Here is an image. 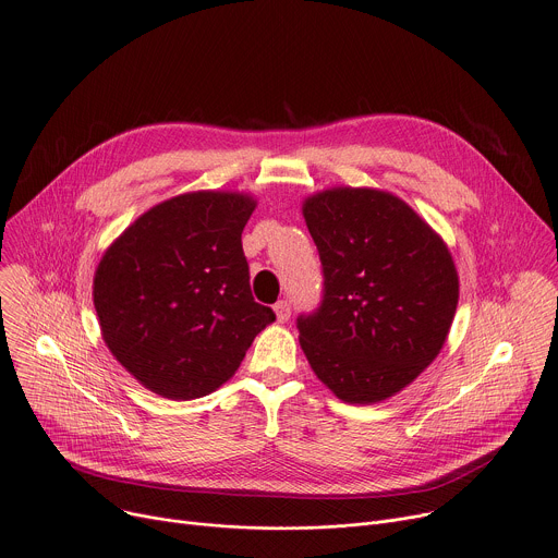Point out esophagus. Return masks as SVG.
Wrapping results in <instances>:
<instances>
[{
	"instance_id": "esophagus-1",
	"label": "esophagus",
	"mask_w": 558,
	"mask_h": 558,
	"mask_svg": "<svg viewBox=\"0 0 558 558\" xmlns=\"http://www.w3.org/2000/svg\"><path fill=\"white\" fill-rule=\"evenodd\" d=\"M274 312H276L278 323H287L289 316H291V305H289L287 300H280V302H276V305H274Z\"/></svg>"
}]
</instances>
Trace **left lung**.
I'll return each instance as SVG.
<instances>
[{
    "instance_id": "left-lung-1",
    "label": "left lung",
    "mask_w": 558,
    "mask_h": 558,
    "mask_svg": "<svg viewBox=\"0 0 558 558\" xmlns=\"http://www.w3.org/2000/svg\"><path fill=\"white\" fill-rule=\"evenodd\" d=\"M325 289L298 316L300 347L344 402H380L438 356L459 305V274L442 238L378 189L336 186L302 205Z\"/></svg>"
}]
</instances>
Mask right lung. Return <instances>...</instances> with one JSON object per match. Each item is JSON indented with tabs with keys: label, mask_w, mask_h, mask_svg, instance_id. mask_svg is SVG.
Returning <instances> with one entry per match:
<instances>
[{
	"label": "right lung",
	"mask_w": 558,
	"mask_h": 558,
	"mask_svg": "<svg viewBox=\"0 0 558 558\" xmlns=\"http://www.w3.org/2000/svg\"><path fill=\"white\" fill-rule=\"evenodd\" d=\"M256 199L193 191L142 214L99 260L93 302L118 363L171 400L216 391L269 323L251 295L242 229Z\"/></svg>",
	"instance_id": "add662e5"
}]
</instances>
